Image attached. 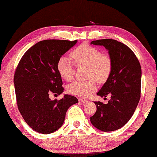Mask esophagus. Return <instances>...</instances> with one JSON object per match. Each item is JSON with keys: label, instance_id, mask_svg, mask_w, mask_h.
<instances>
[{"label": "esophagus", "instance_id": "esophagus-1", "mask_svg": "<svg viewBox=\"0 0 157 157\" xmlns=\"http://www.w3.org/2000/svg\"><path fill=\"white\" fill-rule=\"evenodd\" d=\"M79 101L82 102V103H86V102H87L88 101L86 99H79Z\"/></svg>", "mask_w": 157, "mask_h": 157}]
</instances>
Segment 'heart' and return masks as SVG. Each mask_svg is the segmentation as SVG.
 Returning <instances> with one entry per match:
<instances>
[{
    "label": "heart",
    "mask_w": 157,
    "mask_h": 157,
    "mask_svg": "<svg viewBox=\"0 0 157 157\" xmlns=\"http://www.w3.org/2000/svg\"><path fill=\"white\" fill-rule=\"evenodd\" d=\"M71 57L77 67H87V81H75L70 84L67 90L72 95L88 98L96 90V82H105L112 70V59L107 54L88 44H82L71 52ZM59 75L67 81L72 80L75 75L73 62L66 56L59 59L57 64Z\"/></svg>",
    "instance_id": "obj_1"
}]
</instances>
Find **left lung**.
I'll use <instances>...</instances> for the list:
<instances>
[{
	"label": "left lung",
	"mask_w": 157,
	"mask_h": 157,
	"mask_svg": "<svg viewBox=\"0 0 157 157\" xmlns=\"http://www.w3.org/2000/svg\"><path fill=\"white\" fill-rule=\"evenodd\" d=\"M104 46L112 59V70L97 95L111 96L108 104L95 101L97 110L90 119L96 128L104 132L118 130L132 117L141 98V68L135 54L127 45L113 39L93 40Z\"/></svg>",
	"instance_id": "8db88e82"
}]
</instances>
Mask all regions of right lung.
<instances>
[{"mask_svg": "<svg viewBox=\"0 0 157 157\" xmlns=\"http://www.w3.org/2000/svg\"><path fill=\"white\" fill-rule=\"evenodd\" d=\"M78 42L45 40L38 42L22 56L13 77L17 106L25 122L36 132L50 134L64 123L75 97L65 95L51 100V93L63 92L61 75L57 64L62 56Z\"/></svg>", "mask_w": 157, "mask_h": 157, "instance_id": "right-lung-1", "label": "right lung"}]
</instances>
